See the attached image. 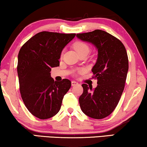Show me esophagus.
<instances>
[{
  "instance_id": "34e87169",
  "label": "esophagus",
  "mask_w": 147,
  "mask_h": 147,
  "mask_svg": "<svg viewBox=\"0 0 147 147\" xmlns=\"http://www.w3.org/2000/svg\"><path fill=\"white\" fill-rule=\"evenodd\" d=\"M78 84V83L77 82H76V81H72L71 82V86H77Z\"/></svg>"
}]
</instances>
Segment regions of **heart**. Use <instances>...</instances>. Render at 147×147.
<instances>
[{
  "label": "heart",
  "instance_id": "obj_1",
  "mask_svg": "<svg viewBox=\"0 0 147 147\" xmlns=\"http://www.w3.org/2000/svg\"><path fill=\"white\" fill-rule=\"evenodd\" d=\"M73 47L74 49L78 52V54H80L86 53H88L90 51V45H88L86 42L82 41H77L73 44Z\"/></svg>",
  "mask_w": 147,
  "mask_h": 147
}]
</instances>
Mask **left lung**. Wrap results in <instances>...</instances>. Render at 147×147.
I'll return each mask as SVG.
<instances>
[{
    "label": "left lung",
    "mask_w": 147,
    "mask_h": 147,
    "mask_svg": "<svg viewBox=\"0 0 147 147\" xmlns=\"http://www.w3.org/2000/svg\"><path fill=\"white\" fill-rule=\"evenodd\" d=\"M76 36L94 44L98 52L97 61L92 69L98 86L93 89L92 86L82 84L80 108L89 117L102 119L114 111L123 92L128 70L127 52L119 39L102 30Z\"/></svg>",
    "instance_id": "left-lung-1"
}]
</instances>
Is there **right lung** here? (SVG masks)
<instances>
[{"label":"right lung","mask_w":147,"mask_h":147,"mask_svg":"<svg viewBox=\"0 0 147 147\" xmlns=\"http://www.w3.org/2000/svg\"><path fill=\"white\" fill-rule=\"evenodd\" d=\"M75 36L76 33L42 31L20 49L17 73L21 96L28 110L39 119L58 113L63 96L71 87L67 79L54 82L50 71L59 66L62 50Z\"/></svg>","instance_id":"right-lung-1"}]
</instances>
